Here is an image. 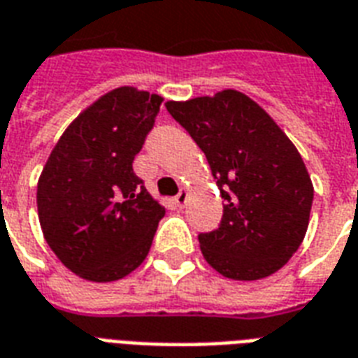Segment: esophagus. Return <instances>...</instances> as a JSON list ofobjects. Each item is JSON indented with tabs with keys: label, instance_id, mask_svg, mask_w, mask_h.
Returning a JSON list of instances; mask_svg holds the SVG:
<instances>
[{
	"label": "esophagus",
	"instance_id": "obj_1",
	"mask_svg": "<svg viewBox=\"0 0 358 358\" xmlns=\"http://www.w3.org/2000/svg\"><path fill=\"white\" fill-rule=\"evenodd\" d=\"M187 199H189V192H187L186 187L184 189H180V193L174 197V201H176V205L178 206H184L187 203Z\"/></svg>",
	"mask_w": 358,
	"mask_h": 358
}]
</instances>
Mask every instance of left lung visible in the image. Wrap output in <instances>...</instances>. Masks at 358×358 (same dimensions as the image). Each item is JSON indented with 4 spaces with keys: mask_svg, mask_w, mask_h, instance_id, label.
Returning <instances> with one entry per match:
<instances>
[{
    "mask_svg": "<svg viewBox=\"0 0 358 358\" xmlns=\"http://www.w3.org/2000/svg\"><path fill=\"white\" fill-rule=\"evenodd\" d=\"M165 106L203 150L226 201L218 229L199 235L206 264L233 280L277 273L300 248L313 203V182L292 140L235 89Z\"/></svg>",
    "mask_w": 358,
    "mask_h": 358,
    "instance_id": "1",
    "label": "left lung"
}]
</instances>
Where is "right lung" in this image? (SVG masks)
Listing matches in <instances>:
<instances>
[{
	"instance_id": "right-lung-1",
	"label": "right lung",
	"mask_w": 358,
	"mask_h": 358,
	"mask_svg": "<svg viewBox=\"0 0 358 358\" xmlns=\"http://www.w3.org/2000/svg\"><path fill=\"white\" fill-rule=\"evenodd\" d=\"M163 96L119 87L85 108L52 148L38 180L41 231L71 273L112 282L152 248L165 206L132 171Z\"/></svg>"
}]
</instances>
